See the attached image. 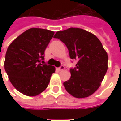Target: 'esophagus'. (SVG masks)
Instances as JSON below:
<instances>
[{
	"instance_id": "esophagus-1",
	"label": "esophagus",
	"mask_w": 121,
	"mask_h": 121,
	"mask_svg": "<svg viewBox=\"0 0 121 121\" xmlns=\"http://www.w3.org/2000/svg\"><path fill=\"white\" fill-rule=\"evenodd\" d=\"M64 69H65V67L63 65H61L60 67H58V70L59 71H62V70H64Z\"/></svg>"
}]
</instances>
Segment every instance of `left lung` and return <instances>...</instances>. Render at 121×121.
<instances>
[{"label":"left lung","instance_id":"left-lung-1","mask_svg":"<svg viewBox=\"0 0 121 121\" xmlns=\"http://www.w3.org/2000/svg\"><path fill=\"white\" fill-rule=\"evenodd\" d=\"M54 38L67 46L70 58L78 60L70 69L71 78L63 83L65 90L77 98L93 94L108 69V54L101 42L93 34L76 27L57 31Z\"/></svg>","mask_w":121,"mask_h":121}]
</instances>
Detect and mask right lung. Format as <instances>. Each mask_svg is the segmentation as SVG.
<instances>
[{"mask_svg": "<svg viewBox=\"0 0 121 121\" xmlns=\"http://www.w3.org/2000/svg\"><path fill=\"white\" fill-rule=\"evenodd\" d=\"M54 32L41 28H31L19 35L8 47L4 69L15 88L28 96H35L48 87L55 72L46 65L44 51Z\"/></svg>", "mask_w": 121, "mask_h": 121, "instance_id": "right-lung-1", "label": "right lung"}]
</instances>
